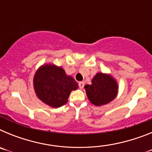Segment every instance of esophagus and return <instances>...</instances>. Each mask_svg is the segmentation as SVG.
<instances>
[{"label": "esophagus", "instance_id": "1", "mask_svg": "<svg viewBox=\"0 0 152 152\" xmlns=\"http://www.w3.org/2000/svg\"><path fill=\"white\" fill-rule=\"evenodd\" d=\"M78 85H79V88H80V89H83V88H84V83L83 82V81H81V82H79Z\"/></svg>", "mask_w": 152, "mask_h": 152}]
</instances>
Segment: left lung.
Returning a JSON list of instances; mask_svg holds the SVG:
<instances>
[{
  "label": "left lung",
  "mask_w": 152,
  "mask_h": 152,
  "mask_svg": "<svg viewBox=\"0 0 152 152\" xmlns=\"http://www.w3.org/2000/svg\"><path fill=\"white\" fill-rule=\"evenodd\" d=\"M84 88L88 100L96 107L110 103L119 92L117 80L110 74L102 72L96 73L91 80V84H86Z\"/></svg>",
  "instance_id": "left-lung-1"
}]
</instances>
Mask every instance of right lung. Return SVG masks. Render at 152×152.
<instances>
[{"mask_svg":"<svg viewBox=\"0 0 152 152\" xmlns=\"http://www.w3.org/2000/svg\"><path fill=\"white\" fill-rule=\"evenodd\" d=\"M33 88L36 96L46 105L58 108L68 102L72 91L78 88L73 77L64 68L52 63L42 64L33 77Z\"/></svg>","mask_w":152,"mask_h":152,"instance_id":"obj_1","label":"right lung"}]
</instances>
